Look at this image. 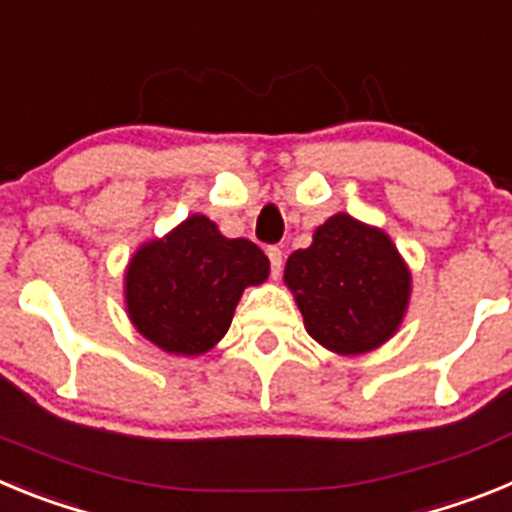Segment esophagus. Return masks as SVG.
<instances>
[{
	"mask_svg": "<svg viewBox=\"0 0 512 512\" xmlns=\"http://www.w3.org/2000/svg\"><path fill=\"white\" fill-rule=\"evenodd\" d=\"M266 256H269V264H271V277L279 279V274H282V264H284L282 248L271 246L269 251H266Z\"/></svg>",
	"mask_w": 512,
	"mask_h": 512,
	"instance_id": "esophagus-1",
	"label": "esophagus"
}]
</instances>
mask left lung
<instances>
[{
    "mask_svg": "<svg viewBox=\"0 0 512 512\" xmlns=\"http://www.w3.org/2000/svg\"><path fill=\"white\" fill-rule=\"evenodd\" d=\"M284 284L307 333L341 356L369 354L390 341L413 295L410 266L390 235L348 212L330 215L310 246L289 256Z\"/></svg>",
    "mask_w": 512,
    "mask_h": 512,
    "instance_id": "left-lung-1",
    "label": "left lung"
}]
</instances>
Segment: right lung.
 Returning <instances> with one entry per match:
<instances>
[{"instance_id": "add662e5", "label": "right lung", "mask_w": 512, "mask_h": 512, "mask_svg": "<svg viewBox=\"0 0 512 512\" xmlns=\"http://www.w3.org/2000/svg\"><path fill=\"white\" fill-rule=\"evenodd\" d=\"M269 279V259L246 238H225L207 215H189L148 238L125 269V310L140 336L166 354L202 356L233 323L243 289Z\"/></svg>"}]
</instances>
